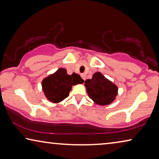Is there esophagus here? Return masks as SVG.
Returning <instances> with one entry per match:
<instances>
[{"instance_id": "esophagus-1", "label": "esophagus", "mask_w": 159, "mask_h": 159, "mask_svg": "<svg viewBox=\"0 0 159 159\" xmlns=\"http://www.w3.org/2000/svg\"><path fill=\"white\" fill-rule=\"evenodd\" d=\"M81 77H82V79H83L84 81V80H85V78H86V77H85V75H84V74H82V75H81Z\"/></svg>"}]
</instances>
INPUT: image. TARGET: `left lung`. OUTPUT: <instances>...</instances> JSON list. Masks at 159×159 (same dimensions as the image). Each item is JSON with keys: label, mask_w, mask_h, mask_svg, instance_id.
I'll return each mask as SVG.
<instances>
[{"label": "left lung", "mask_w": 159, "mask_h": 159, "mask_svg": "<svg viewBox=\"0 0 159 159\" xmlns=\"http://www.w3.org/2000/svg\"><path fill=\"white\" fill-rule=\"evenodd\" d=\"M84 85L89 98L98 105L110 104L118 93L116 85L107 80L100 72L95 73L91 80L85 81Z\"/></svg>", "instance_id": "1"}]
</instances>
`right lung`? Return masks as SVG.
Here are the masks:
<instances>
[{
  "instance_id": "add662e5",
  "label": "right lung",
  "mask_w": 159,
  "mask_h": 159,
  "mask_svg": "<svg viewBox=\"0 0 159 159\" xmlns=\"http://www.w3.org/2000/svg\"><path fill=\"white\" fill-rule=\"evenodd\" d=\"M83 82L79 75L73 73L68 75L66 70L60 68L43 80V91L50 102L57 103L67 98L72 85Z\"/></svg>"
}]
</instances>
